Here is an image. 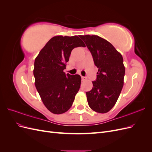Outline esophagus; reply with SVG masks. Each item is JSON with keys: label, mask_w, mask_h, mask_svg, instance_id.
I'll return each mask as SVG.
<instances>
[{"label": "esophagus", "mask_w": 152, "mask_h": 152, "mask_svg": "<svg viewBox=\"0 0 152 152\" xmlns=\"http://www.w3.org/2000/svg\"><path fill=\"white\" fill-rule=\"evenodd\" d=\"M81 78H82V81H84V80H86L87 79V78H86V77L82 76V77H81Z\"/></svg>", "instance_id": "esophagus-1"}]
</instances>
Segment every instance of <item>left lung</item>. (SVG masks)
Wrapping results in <instances>:
<instances>
[{
  "instance_id": "left-lung-1",
  "label": "left lung",
  "mask_w": 152,
  "mask_h": 152,
  "mask_svg": "<svg viewBox=\"0 0 152 152\" xmlns=\"http://www.w3.org/2000/svg\"><path fill=\"white\" fill-rule=\"evenodd\" d=\"M98 68L93 89L86 92L90 108L104 113L115 104L124 86L125 67L123 58L111 43L98 35H80Z\"/></svg>"
}]
</instances>
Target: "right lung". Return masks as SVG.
<instances>
[{"label":"right lung","mask_w":152,"mask_h":152,"mask_svg":"<svg viewBox=\"0 0 152 152\" xmlns=\"http://www.w3.org/2000/svg\"><path fill=\"white\" fill-rule=\"evenodd\" d=\"M86 47L79 37L58 35L41 49L34 62L35 85L44 104L50 112L61 114L70 108L79 91L81 77L63 72L72 50Z\"/></svg>","instance_id":"add662e5"}]
</instances>
